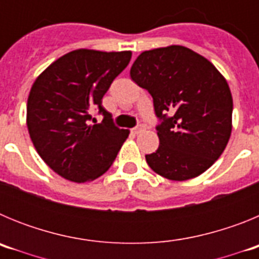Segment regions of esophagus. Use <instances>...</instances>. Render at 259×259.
<instances>
[{
    "mask_svg": "<svg viewBox=\"0 0 259 259\" xmlns=\"http://www.w3.org/2000/svg\"><path fill=\"white\" fill-rule=\"evenodd\" d=\"M132 131H134V134H136V135L141 134V132L145 131V125H144V124H139V125H136V127H135L134 130H132Z\"/></svg>",
    "mask_w": 259,
    "mask_h": 259,
    "instance_id": "1",
    "label": "esophagus"
}]
</instances>
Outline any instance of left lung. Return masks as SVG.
I'll return each instance as SVG.
<instances>
[{"instance_id": "left-lung-1", "label": "left lung", "mask_w": 259, "mask_h": 259, "mask_svg": "<svg viewBox=\"0 0 259 259\" xmlns=\"http://www.w3.org/2000/svg\"><path fill=\"white\" fill-rule=\"evenodd\" d=\"M153 97L159 146L146 162L170 180L201 175L227 146L232 96L211 62L180 45L141 53L130 71Z\"/></svg>"}]
</instances>
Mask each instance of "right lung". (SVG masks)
Instances as JSON below:
<instances>
[{
  "mask_svg": "<svg viewBox=\"0 0 259 259\" xmlns=\"http://www.w3.org/2000/svg\"><path fill=\"white\" fill-rule=\"evenodd\" d=\"M131 56L74 50L53 62L32 85L27 102L29 136L45 163L62 178L91 182L115 161L128 130L114 124L102 97ZM95 111L104 116L101 123H95Z\"/></svg>",
  "mask_w": 259,
  "mask_h": 259,
  "instance_id": "obj_1",
  "label": "right lung"
}]
</instances>
